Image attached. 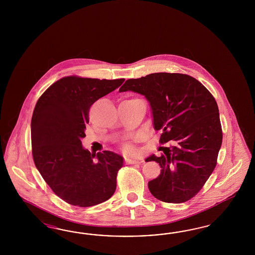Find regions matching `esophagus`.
<instances>
[{"mask_svg":"<svg viewBox=\"0 0 255 255\" xmlns=\"http://www.w3.org/2000/svg\"><path fill=\"white\" fill-rule=\"evenodd\" d=\"M125 162H126V163H128V164H140V163L143 162V161L142 160H138V159H129V158H127L125 160Z\"/></svg>","mask_w":255,"mask_h":255,"instance_id":"esophagus-1","label":"esophagus"}]
</instances>
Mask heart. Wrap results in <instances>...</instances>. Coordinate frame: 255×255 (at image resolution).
Here are the masks:
<instances>
[{"mask_svg":"<svg viewBox=\"0 0 255 255\" xmlns=\"http://www.w3.org/2000/svg\"><path fill=\"white\" fill-rule=\"evenodd\" d=\"M126 149H127V150H130V149H131V147H126Z\"/></svg>","mask_w":255,"mask_h":255,"instance_id":"obj_1","label":"heart"}]
</instances>
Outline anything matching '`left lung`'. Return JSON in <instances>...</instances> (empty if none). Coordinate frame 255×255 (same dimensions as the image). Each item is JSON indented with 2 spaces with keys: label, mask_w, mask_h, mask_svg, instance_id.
I'll use <instances>...</instances> for the list:
<instances>
[{
  "label": "left lung",
  "mask_w": 255,
  "mask_h": 255,
  "mask_svg": "<svg viewBox=\"0 0 255 255\" xmlns=\"http://www.w3.org/2000/svg\"><path fill=\"white\" fill-rule=\"evenodd\" d=\"M144 95L151 108L153 127L160 131V157L147 158L161 166L158 178L148 181L155 198L179 204L190 200L209 179L217 163L223 131L212 94L193 77L154 73L125 81L120 93Z\"/></svg>",
  "instance_id": "1"
}]
</instances>
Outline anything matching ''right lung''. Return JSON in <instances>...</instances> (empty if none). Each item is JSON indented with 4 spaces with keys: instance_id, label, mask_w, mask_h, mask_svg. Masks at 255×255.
<instances>
[{
    "instance_id": "1",
    "label": "right lung",
    "mask_w": 255,
    "mask_h": 255,
    "mask_svg": "<svg viewBox=\"0 0 255 255\" xmlns=\"http://www.w3.org/2000/svg\"><path fill=\"white\" fill-rule=\"evenodd\" d=\"M124 80L63 77L36 103L31 123L33 161L47 185L70 205L95 206L116 191L124 157L109 150L91 153L81 139L92 105Z\"/></svg>"
}]
</instances>
